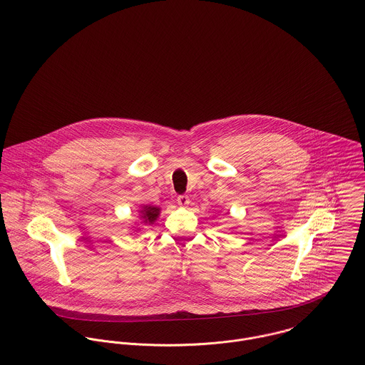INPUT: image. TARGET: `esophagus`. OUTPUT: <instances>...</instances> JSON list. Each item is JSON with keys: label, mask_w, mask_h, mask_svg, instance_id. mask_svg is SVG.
Returning <instances> with one entry per match:
<instances>
[{"label": "esophagus", "mask_w": 365, "mask_h": 365, "mask_svg": "<svg viewBox=\"0 0 365 365\" xmlns=\"http://www.w3.org/2000/svg\"><path fill=\"white\" fill-rule=\"evenodd\" d=\"M189 196H186V195H180L179 197H178V204L180 205V207H187L189 205Z\"/></svg>", "instance_id": "obj_1"}]
</instances>
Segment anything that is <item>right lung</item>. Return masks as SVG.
I'll return each mask as SVG.
<instances>
[{
    "mask_svg": "<svg viewBox=\"0 0 365 365\" xmlns=\"http://www.w3.org/2000/svg\"><path fill=\"white\" fill-rule=\"evenodd\" d=\"M161 208L155 207V205H143V208L140 210V220L145 224V225H151L155 222V220L160 217Z\"/></svg>",
    "mask_w": 365,
    "mask_h": 365,
    "instance_id": "obj_1",
    "label": "right lung"
}]
</instances>
